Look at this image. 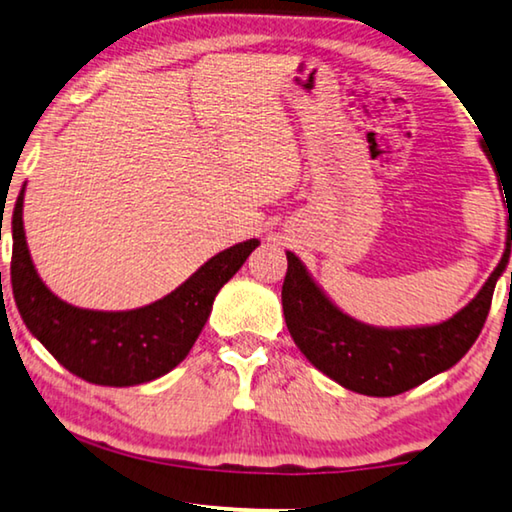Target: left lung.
Segmentation results:
<instances>
[{
    "label": "left lung",
    "instance_id": "1",
    "mask_svg": "<svg viewBox=\"0 0 512 512\" xmlns=\"http://www.w3.org/2000/svg\"><path fill=\"white\" fill-rule=\"evenodd\" d=\"M510 240L512 222L506 251L474 300L444 322L414 327H375L348 316L300 258L286 251L281 304L288 332L302 355L341 387L361 396H398L448 371L467 355L481 334L494 286L508 265Z\"/></svg>",
    "mask_w": 512,
    "mask_h": 512
}]
</instances>
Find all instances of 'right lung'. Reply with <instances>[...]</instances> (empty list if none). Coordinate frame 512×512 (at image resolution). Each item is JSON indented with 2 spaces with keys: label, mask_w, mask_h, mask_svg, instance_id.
Segmentation results:
<instances>
[{
  "label": "right lung",
  "mask_w": 512,
  "mask_h": 512,
  "mask_svg": "<svg viewBox=\"0 0 512 512\" xmlns=\"http://www.w3.org/2000/svg\"><path fill=\"white\" fill-rule=\"evenodd\" d=\"M22 206L25 187L11 219V283L20 316L61 366L102 387H135L174 371L190 355L219 290L261 245L251 238L219 251L176 290L139 309H80L54 295L38 277L27 247Z\"/></svg>",
  "instance_id": "add662e5"
}]
</instances>
